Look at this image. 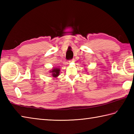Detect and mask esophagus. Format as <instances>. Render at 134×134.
<instances>
[{
  "label": "esophagus",
  "mask_w": 134,
  "mask_h": 134,
  "mask_svg": "<svg viewBox=\"0 0 134 134\" xmlns=\"http://www.w3.org/2000/svg\"><path fill=\"white\" fill-rule=\"evenodd\" d=\"M71 62H73V60H69V61H68V63H70Z\"/></svg>",
  "instance_id": "1"
}]
</instances>
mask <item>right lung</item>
<instances>
[{"mask_svg": "<svg viewBox=\"0 0 134 134\" xmlns=\"http://www.w3.org/2000/svg\"><path fill=\"white\" fill-rule=\"evenodd\" d=\"M60 70L58 69V68H53L52 70L50 71V72L52 73V75L53 76L54 78H56L57 77H58L60 74Z\"/></svg>", "mask_w": 134, "mask_h": 134, "instance_id": "right-lung-1", "label": "right lung"}]
</instances>
